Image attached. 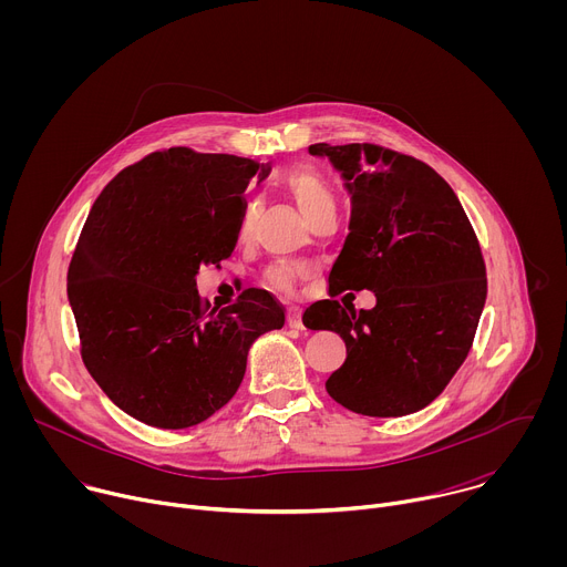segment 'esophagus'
Wrapping results in <instances>:
<instances>
[{
	"label": "esophagus",
	"instance_id": "esophagus-1",
	"mask_svg": "<svg viewBox=\"0 0 567 567\" xmlns=\"http://www.w3.org/2000/svg\"><path fill=\"white\" fill-rule=\"evenodd\" d=\"M287 326H289V328H293V330H305V326H302V316H300V309L291 307V309L287 311Z\"/></svg>",
	"mask_w": 567,
	"mask_h": 567
}]
</instances>
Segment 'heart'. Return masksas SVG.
Returning a JSON list of instances; mask_svg holds the SVG:
<instances>
[{"mask_svg":"<svg viewBox=\"0 0 567 567\" xmlns=\"http://www.w3.org/2000/svg\"><path fill=\"white\" fill-rule=\"evenodd\" d=\"M285 188L289 190V195L296 199V204L300 206V210L305 213V217L311 221L313 217H318L320 213L326 210H334V193L330 188V184L326 182L320 173L311 171V168H293L285 175ZM258 208L254 202H247L245 208L239 213V224H237V235L239 237H249L254 230V221H256ZM305 276V269L293 265V262H274L265 278L267 282L282 291V293H293L298 280Z\"/></svg>","mask_w":567,"mask_h":567,"instance_id":"obj_1","label":"heart"}]
</instances>
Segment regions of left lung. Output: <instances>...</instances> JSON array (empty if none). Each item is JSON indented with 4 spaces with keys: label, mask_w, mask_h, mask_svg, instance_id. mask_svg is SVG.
Returning a JSON list of instances; mask_svg holds the SVG:
<instances>
[{
    "label": "left lung",
    "mask_w": 567,
    "mask_h": 567,
    "mask_svg": "<svg viewBox=\"0 0 567 567\" xmlns=\"http://www.w3.org/2000/svg\"><path fill=\"white\" fill-rule=\"evenodd\" d=\"M348 179L352 217L330 271V296L305 315L343 337L348 357L326 388L368 417L422 411L464 363L487 298L477 235L451 186L424 161L377 143L309 145ZM370 288L372 310L333 296ZM303 322V316H302Z\"/></svg>",
    "instance_id": "left-lung-1"
}]
</instances>
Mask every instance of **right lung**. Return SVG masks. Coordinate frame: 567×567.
Segmentation results:
<instances>
[{
	"mask_svg": "<svg viewBox=\"0 0 567 567\" xmlns=\"http://www.w3.org/2000/svg\"><path fill=\"white\" fill-rule=\"evenodd\" d=\"M269 171L179 145L121 171L92 206L66 293L85 368L134 420L202 424L237 392L251 343L285 326V307L265 289L217 311L195 282L199 265L230 256L241 195Z\"/></svg>",
	"mask_w": 567,
	"mask_h": 567,
	"instance_id": "right-lung-1",
	"label": "right lung"
}]
</instances>
